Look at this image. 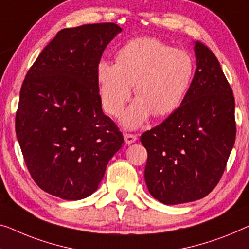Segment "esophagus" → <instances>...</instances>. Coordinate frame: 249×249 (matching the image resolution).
Segmentation results:
<instances>
[{
  "instance_id": "34e87169",
  "label": "esophagus",
  "mask_w": 249,
  "mask_h": 249,
  "mask_svg": "<svg viewBox=\"0 0 249 249\" xmlns=\"http://www.w3.org/2000/svg\"><path fill=\"white\" fill-rule=\"evenodd\" d=\"M124 139H125V143L126 144H133L137 140V136L135 134H131V133H126L124 135Z\"/></svg>"
}]
</instances>
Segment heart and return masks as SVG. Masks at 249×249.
Instances as JSON below:
<instances>
[{
	"label": "heart",
	"mask_w": 249,
	"mask_h": 249,
	"mask_svg": "<svg viewBox=\"0 0 249 249\" xmlns=\"http://www.w3.org/2000/svg\"><path fill=\"white\" fill-rule=\"evenodd\" d=\"M96 73L104 109L115 117L123 112L134 83L137 98L123 121L136 127L152 113L165 116L182 105L195 76V60L185 50L158 39L136 38L118 49L116 64L103 60Z\"/></svg>",
	"instance_id": "b5f03b06"
}]
</instances>
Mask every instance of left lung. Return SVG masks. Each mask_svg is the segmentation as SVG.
Segmentation results:
<instances>
[{"label":"left lung","instance_id":"obj_1","mask_svg":"<svg viewBox=\"0 0 249 249\" xmlns=\"http://www.w3.org/2000/svg\"><path fill=\"white\" fill-rule=\"evenodd\" d=\"M195 53L196 69L182 105L140 139L147 151V189L164 205L209 195L235 144L232 89L209 48L196 41Z\"/></svg>","mask_w":249,"mask_h":249}]
</instances>
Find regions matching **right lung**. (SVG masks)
I'll return each instance as SVG.
<instances>
[{"instance_id": "1", "label": "right lung", "mask_w": 249, "mask_h": 249, "mask_svg": "<svg viewBox=\"0 0 249 249\" xmlns=\"http://www.w3.org/2000/svg\"><path fill=\"white\" fill-rule=\"evenodd\" d=\"M121 31L110 22L62 29L25 76L17 137L32 179L48 194L65 200L94 194L124 143L103 113L96 73L106 46Z\"/></svg>"}]
</instances>
